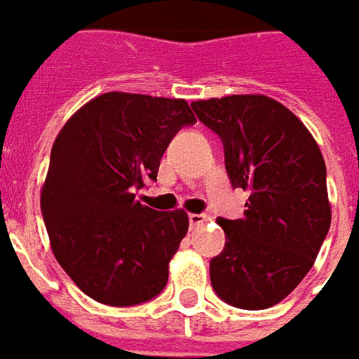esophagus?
<instances>
[{
    "label": "esophagus",
    "mask_w": 359,
    "mask_h": 359,
    "mask_svg": "<svg viewBox=\"0 0 359 359\" xmlns=\"http://www.w3.org/2000/svg\"><path fill=\"white\" fill-rule=\"evenodd\" d=\"M205 222V215L204 214H190L188 215V223H190V227L194 229V227H200L202 223Z\"/></svg>",
    "instance_id": "34e87169"
}]
</instances>
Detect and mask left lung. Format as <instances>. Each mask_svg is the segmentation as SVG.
I'll list each match as a JSON object with an SVG mask.
<instances>
[{"label":"left lung","mask_w":359,"mask_h":359,"mask_svg":"<svg viewBox=\"0 0 359 359\" xmlns=\"http://www.w3.org/2000/svg\"><path fill=\"white\" fill-rule=\"evenodd\" d=\"M190 107L222 140L231 187L249 192L241 219H217L225 247L210 260L212 287L239 309L272 307L309 272L330 227L319 145L292 110L264 95Z\"/></svg>","instance_id":"left-lung-1"}]
</instances>
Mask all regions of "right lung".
I'll list each match as a JSON object with an SVG mask.
<instances>
[{"instance_id":"add662e5","label":"right lung","mask_w":359,"mask_h":359,"mask_svg":"<svg viewBox=\"0 0 359 359\" xmlns=\"http://www.w3.org/2000/svg\"><path fill=\"white\" fill-rule=\"evenodd\" d=\"M194 122L182 99L104 93L60 130L40 210L60 266L95 302L130 307L165 290L188 215L147 208L136 192Z\"/></svg>"}]
</instances>
